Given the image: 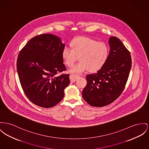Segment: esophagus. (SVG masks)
I'll return each mask as SVG.
<instances>
[{"instance_id": "34e87169", "label": "esophagus", "mask_w": 149, "mask_h": 149, "mask_svg": "<svg viewBox=\"0 0 149 149\" xmlns=\"http://www.w3.org/2000/svg\"><path fill=\"white\" fill-rule=\"evenodd\" d=\"M79 76L77 74H70V79L71 82H74L76 81L77 79L78 78Z\"/></svg>"}]
</instances>
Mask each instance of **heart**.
<instances>
[{"mask_svg":"<svg viewBox=\"0 0 149 149\" xmlns=\"http://www.w3.org/2000/svg\"><path fill=\"white\" fill-rule=\"evenodd\" d=\"M70 47H64L62 58L68 67H72L77 60L79 61L70 70L71 73H81L89 70L97 72L105 64L109 56V48L103 42L85 37L72 40Z\"/></svg>","mask_w":149,"mask_h":149,"instance_id":"1","label":"heart"}]
</instances>
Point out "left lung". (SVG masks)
<instances>
[{
  "instance_id": "obj_1",
  "label": "left lung",
  "mask_w": 149,
  "mask_h": 149,
  "mask_svg": "<svg viewBox=\"0 0 149 149\" xmlns=\"http://www.w3.org/2000/svg\"><path fill=\"white\" fill-rule=\"evenodd\" d=\"M109 55L104 66L86 76L82 97L90 106L103 107L117 99L124 89L132 67L130 52L118 38L111 37Z\"/></svg>"
}]
</instances>
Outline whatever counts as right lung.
Here are the masks:
<instances>
[{
    "label": "right lung",
    "instance_id": "add662e5",
    "mask_svg": "<svg viewBox=\"0 0 149 149\" xmlns=\"http://www.w3.org/2000/svg\"><path fill=\"white\" fill-rule=\"evenodd\" d=\"M64 47L59 37L43 34L29 40L19 54L16 67L20 84L36 105L52 107L64 97L70 74L55 75L66 70L61 55Z\"/></svg>",
    "mask_w": 149,
    "mask_h": 149
}]
</instances>
